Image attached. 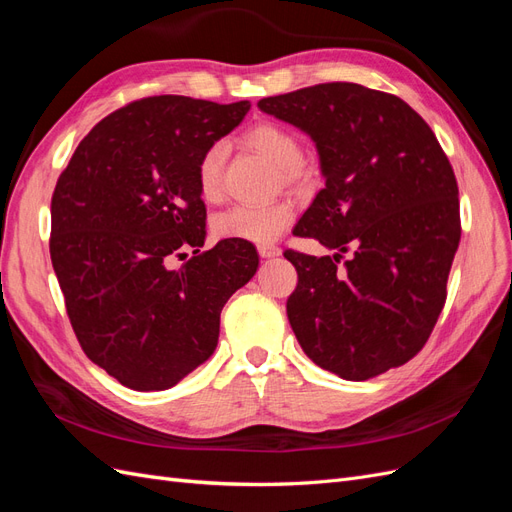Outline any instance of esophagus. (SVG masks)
<instances>
[{"instance_id": "esophagus-1", "label": "esophagus", "mask_w": 512, "mask_h": 512, "mask_svg": "<svg viewBox=\"0 0 512 512\" xmlns=\"http://www.w3.org/2000/svg\"><path fill=\"white\" fill-rule=\"evenodd\" d=\"M258 254H260V258H275V256L282 254V250L277 245H271V243H260Z\"/></svg>"}]
</instances>
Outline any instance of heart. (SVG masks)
Masks as SVG:
<instances>
[{
  "label": "heart",
  "instance_id": "b5f03b06",
  "mask_svg": "<svg viewBox=\"0 0 512 512\" xmlns=\"http://www.w3.org/2000/svg\"><path fill=\"white\" fill-rule=\"evenodd\" d=\"M243 141L260 156L280 166L284 181L297 183L303 179L301 138L288 128L273 121H262L245 132ZM222 164V143L209 145L196 162V188L207 203H213L222 194ZM292 215L294 209L288 200H271L265 205H237L215 215L213 232L220 239L269 243L292 222Z\"/></svg>",
  "mask_w": 512,
  "mask_h": 512
}]
</instances>
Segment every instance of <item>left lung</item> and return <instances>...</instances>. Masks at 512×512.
<instances>
[{
    "mask_svg": "<svg viewBox=\"0 0 512 512\" xmlns=\"http://www.w3.org/2000/svg\"><path fill=\"white\" fill-rule=\"evenodd\" d=\"M258 108L314 138L327 179L292 235L337 254L284 252L299 275L286 314L303 352L356 382L408 363L436 327L461 239L457 179L436 134L401 98L356 83Z\"/></svg>",
    "mask_w": 512,
    "mask_h": 512,
    "instance_id": "8db88e82",
    "label": "left lung"
}]
</instances>
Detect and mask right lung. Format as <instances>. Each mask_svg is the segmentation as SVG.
I'll list each match as a JSON object with an SVG mask.
<instances>
[{
    "label": "right lung",
    "instance_id": "1",
    "mask_svg": "<svg viewBox=\"0 0 512 512\" xmlns=\"http://www.w3.org/2000/svg\"><path fill=\"white\" fill-rule=\"evenodd\" d=\"M250 102L151 96L117 108L76 147L51 198V260L83 352L134 391L175 386L218 346L220 314L258 269L250 241L203 247L196 162Z\"/></svg>",
    "mask_w": 512,
    "mask_h": 512
}]
</instances>
